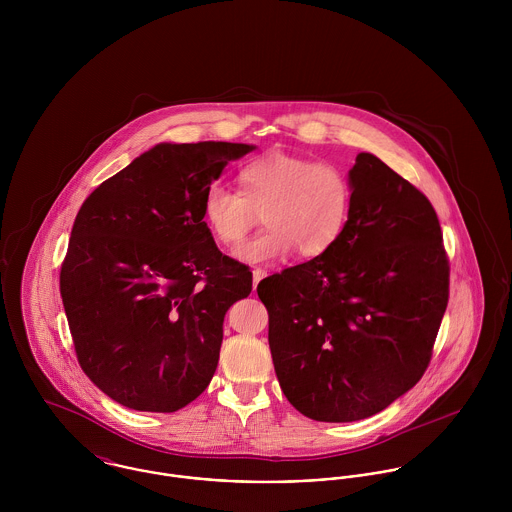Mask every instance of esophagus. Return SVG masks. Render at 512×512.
Returning <instances> with one entry per match:
<instances>
[{
	"mask_svg": "<svg viewBox=\"0 0 512 512\" xmlns=\"http://www.w3.org/2000/svg\"><path fill=\"white\" fill-rule=\"evenodd\" d=\"M266 276H268V272H266V270H262V268H254V270H252V280H254V284H252V286H254V290L258 288V282H260V280H264Z\"/></svg>",
	"mask_w": 512,
	"mask_h": 512,
	"instance_id": "1",
	"label": "esophagus"
}]
</instances>
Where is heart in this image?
<instances>
[{"instance_id": "heart-1", "label": "heart", "mask_w": 512, "mask_h": 512, "mask_svg": "<svg viewBox=\"0 0 512 512\" xmlns=\"http://www.w3.org/2000/svg\"><path fill=\"white\" fill-rule=\"evenodd\" d=\"M238 181L240 191L224 183L207 187L203 220L220 244L236 246L264 213L268 228L236 250L240 262L272 264L293 250L315 258L347 228L353 185L335 163L272 151L244 165Z\"/></svg>"}]
</instances>
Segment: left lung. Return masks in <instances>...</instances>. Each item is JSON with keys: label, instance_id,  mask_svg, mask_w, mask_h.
I'll use <instances>...</instances> for the list:
<instances>
[{"label": "left lung", "instance_id": "obj_1", "mask_svg": "<svg viewBox=\"0 0 512 512\" xmlns=\"http://www.w3.org/2000/svg\"><path fill=\"white\" fill-rule=\"evenodd\" d=\"M341 238L258 284L268 343L293 408L317 422L378 414L426 372L449 297L428 197L372 153L349 171Z\"/></svg>", "mask_w": 512, "mask_h": 512}]
</instances>
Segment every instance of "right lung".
I'll use <instances>...</instances> for the list:
<instances>
[{"instance_id": "1", "label": "right lung", "mask_w": 512, "mask_h": 512, "mask_svg": "<svg viewBox=\"0 0 512 512\" xmlns=\"http://www.w3.org/2000/svg\"><path fill=\"white\" fill-rule=\"evenodd\" d=\"M248 144H157L82 203L61 297L84 374L118 404L177 412L211 382L228 307L252 292L224 256L203 195Z\"/></svg>"}]
</instances>
